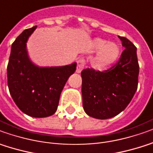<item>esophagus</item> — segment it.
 Returning <instances> with one entry per match:
<instances>
[{"label": "esophagus", "mask_w": 153, "mask_h": 153, "mask_svg": "<svg viewBox=\"0 0 153 153\" xmlns=\"http://www.w3.org/2000/svg\"><path fill=\"white\" fill-rule=\"evenodd\" d=\"M85 60L82 58L79 59L78 61H77V66H76V72L77 73H81V71H82L83 67L85 66Z\"/></svg>", "instance_id": "esophagus-1"}]
</instances>
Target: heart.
Instances as JSON below:
<instances>
[{
    "mask_svg": "<svg viewBox=\"0 0 153 153\" xmlns=\"http://www.w3.org/2000/svg\"><path fill=\"white\" fill-rule=\"evenodd\" d=\"M94 47L101 50L93 61V65L97 68L102 69L110 66L118 57L120 49L116 43H107L106 40L97 38L94 41Z\"/></svg>",
    "mask_w": 153,
    "mask_h": 153,
    "instance_id": "heart-1",
    "label": "heart"
}]
</instances>
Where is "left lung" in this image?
Listing matches in <instances>:
<instances>
[{
	"mask_svg": "<svg viewBox=\"0 0 153 153\" xmlns=\"http://www.w3.org/2000/svg\"><path fill=\"white\" fill-rule=\"evenodd\" d=\"M118 37L125 49L114 66L104 71L87 68L81 73L83 108L94 118L103 120L118 115L130 103L137 89V47L126 37Z\"/></svg>",
	"mask_w": 153,
	"mask_h": 153,
	"instance_id": "8db88e82",
	"label": "left lung"
}]
</instances>
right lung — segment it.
Listing matches in <instances>:
<instances>
[{
  "instance_id": "add662e5",
  "label": "right lung",
  "mask_w": 153,
  "mask_h": 153,
  "mask_svg": "<svg viewBox=\"0 0 153 153\" xmlns=\"http://www.w3.org/2000/svg\"><path fill=\"white\" fill-rule=\"evenodd\" d=\"M36 26L23 30L11 45L7 66L10 94L19 109L32 117H46L57 109L63 87L76 63L40 67L28 56L26 42Z\"/></svg>"
}]
</instances>
